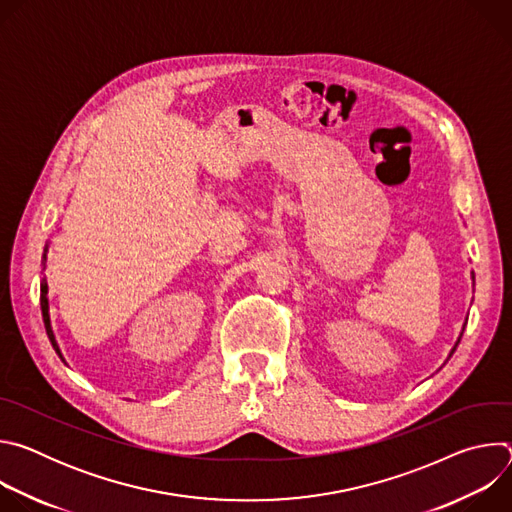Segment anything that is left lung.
<instances>
[{"instance_id": "left-lung-1", "label": "left lung", "mask_w": 512, "mask_h": 512, "mask_svg": "<svg viewBox=\"0 0 512 512\" xmlns=\"http://www.w3.org/2000/svg\"><path fill=\"white\" fill-rule=\"evenodd\" d=\"M472 281H474V273H472ZM464 328H466V322H464V326H462V332H460V336H458V340H456V344H454V348L450 350V354H448V360H450V356L456 352V348H458V344H460V340H462V334H464ZM446 364V362H444Z\"/></svg>"}]
</instances>
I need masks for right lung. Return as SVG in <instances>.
Instances as JSON below:
<instances>
[{"label":"right lung","instance_id":"1","mask_svg":"<svg viewBox=\"0 0 512 512\" xmlns=\"http://www.w3.org/2000/svg\"><path fill=\"white\" fill-rule=\"evenodd\" d=\"M46 255H48V245L44 247V255H42V273L46 269ZM40 308H42V320H44V328H46V334L50 338V344L56 350V354L64 360V356L60 352V346L56 342L54 330H52V322H50V302H48V281H46V275H42V279H40Z\"/></svg>","mask_w":512,"mask_h":512}]
</instances>
